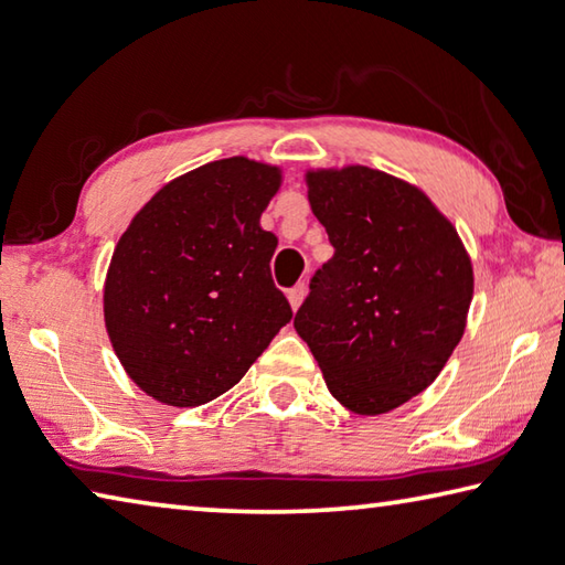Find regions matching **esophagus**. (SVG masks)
<instances>
[{
	"mask_svg": "<svg viewBox=\"0 0 565 565\" xmlns=\"http://www.w3.org/2000/svg\"><path fill=\"white\" fill-rule=\"evenodd\" d=\"M305 295H307V290H305V285H295L290 292H287V300H290V307L292 310L297 312L300 310V305H302V300H305Z\"/></svg>",
	"mask_w": 565,
	"mask_h": 565,
	"instance_id": "1",
	"label": "esophagus"
}]
</instances>
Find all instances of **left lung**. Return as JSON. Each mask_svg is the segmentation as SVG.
<instances>
[{"label":"left lung","instance_id":"1","mask_svg":"<svg viewBox=\"0 0 565 565\" xmlns=\"http://www.w3.org/2000/svg\"><path fill=\"white\" fill-rule=\"evenodd\" d=\"M305 184L334 255L295 329L344 408L388 413L428 388L460 344L470 253L423 189L381 169H307Z\"/></svg>","mask_w":565,"mask_h":565}]
</instances>
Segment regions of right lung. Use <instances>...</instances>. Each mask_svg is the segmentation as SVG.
<instances>
[{
  "instance_id": "right-lung-1",
  "label": "right lung",
  "mask_w": 565,
  "mask_h": 565,
  "mask_svg": "<svg viewBox=\"0 0 565 565\" xmlns=\"http://www.w3.org/2000/svg\"><path fill=\"white\" fill-rule=\"evenodd\" d=\"M278 164L216 159L172 179L132 216L103 285L117 359L147 396L201 406L246 376L292 319L275 287V233L260 216Z\"/></svg>"
}]
</instances>
